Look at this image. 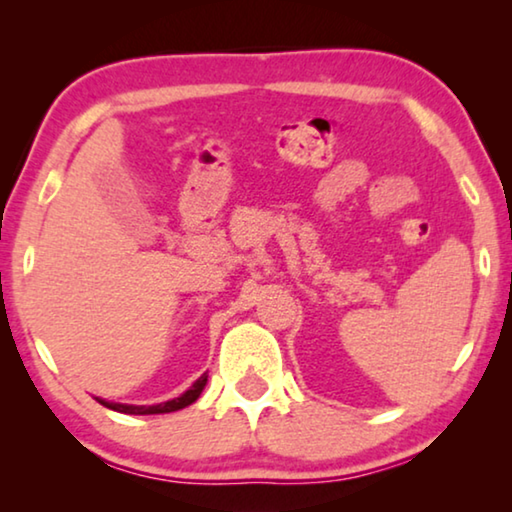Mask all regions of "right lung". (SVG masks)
Returning a JSON list of instances; mask_svg holds the SVG:
<instances>
[{
	"mask_svg": "<svg viewBox=\"0 0 512 512\" xmlns=\"http://www.w3.org/2000/svg\"><path fill=\"white\" fill-rule=\"evenodd\" d=\"M206 380L208 376L204 373L197 383H194L190 390L183 392L181 397L171 399V401H164V403H157V406H129V403H113V401H104V399H97L102 406L111 408V410H118V413H127V415H160V413H174V410H181L185 406H190L199 399L201 390L206 387Z\"/></svg>",
	"mask_w": 512,
	"mask_h": 512,
	"instance_id": "right-lung-1",
	"label": "right lung"
}]
</instances>
